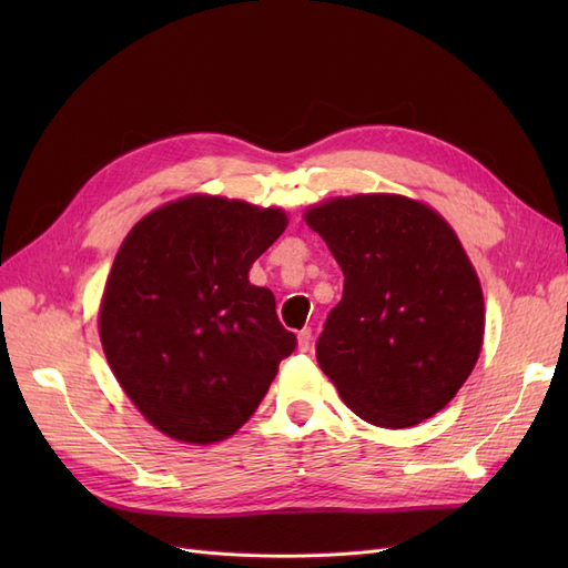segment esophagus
<instances>
[{
    "label": "esophagus",
    "instance_id": "34e87169",
    "mask_svg": "<svg viewBox=\"0 0 568 568\" xmlns=\"http://www.w3.org/2000/svg\"><path fill=\"white\" fill-rule=\"evenodd\" d=\"M311 338H313V329H311V326H305V329L298 332V348H301L303 353L311 351Z\"/></svg>",
    "mask_w": 568,
    "mask_h": 568
}]
</instances>
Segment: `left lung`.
Listing matches in <instances>:
<instances>
[{
  "mask_svg": "<svg viewBox=\"0 0 568 568\" xmlns=\"http://www.w3.org/2000/svg\"><path fill=\"white\" fill-rule=\"evenodd\" d=\"M343 270L317 363L359 419L407 428L448 405L484 343V294L457 234L395 194L338 196L305 213Z\"/></svg>",
  "mask_w": 568,
  "mask_h": 568,
  "instance_id": "left-lung-1",
  "label": "left lung"
}]
</instances>
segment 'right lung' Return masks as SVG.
Segmentation results:
<instances>
[{
    "label": "right lung",
    "instance_id": "obj_1",
    "mask_svg": "<svg viewBox=\"0 0 568 568\" xmlns=\"http://www.w3.org/2000/svg\"><path fill=\"white\" fill-rule=\"evenodd\" d=\"M286 230L282 209L186 196L142 217L99 307L118 384L165 436L209 445L242 428L296 351L248 270Z\"/></svg>",
    "mask_w": 568,
    "mask_h": 568
}]
</instances>
